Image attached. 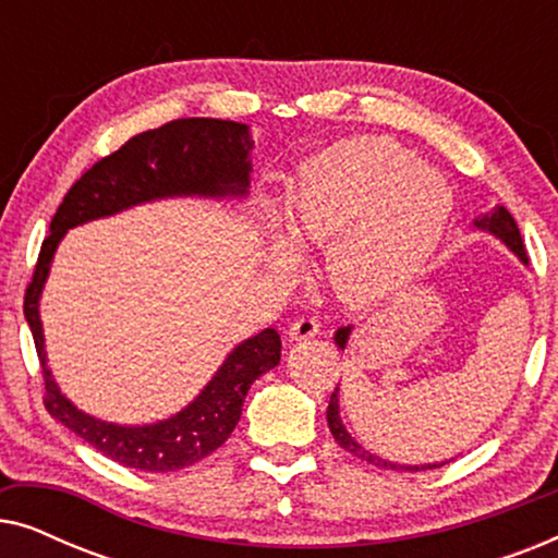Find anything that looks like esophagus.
I'll list each match as a JSON object with an SVG mask.
<instances>
[{
	"label": "esophagus",
	"mask_w": 558,
	"mask_h": 558,
	"mask_svg": "<svg viewBox=\"0 0 558 558\" xmlns=\"http://www.w3.org/2000/svg\"><path fill=\"white\" fill-rule=\"evenodd\" d=\"M319 327L323 325H319L315 317H300V319H294L292 327H289V338L296 342L310 340V338H315V335H319Z\"/></svg>",
	"instance_id": "obj_1"
}]
</instances>
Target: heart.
<instances>
[{
	"label": "heart",
	"instance_id": "1",
	"mask_svg": "<svg viewBox=\"0 0 558 558\" xmlns=\"http://www.w3.org/2000/svg\"><path fill=\"white\" fill-rule=\"evenodd\" d=\"M452 190L411 149L361 136L325 149L289 182L284 228L300 248L325 251L327 287L353 307L391 300L437 251ZM277 254L292 262L284 239Z\"/></svg>",
	"mask_w": 558,
	"mask_h": 558
}]
</instances>
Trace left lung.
Masks as SVG:
<instances>
[{"label":"left lung","instance_id":"8db88e82","mask_svg":"<svg viewBox=\"0 0 558 558\" xmlns=\"http://www.w3.org/2000/svg\"><path fill=\"white\" fill-rule=\"evenodd\" d=\"M475 228H477V231L493 233L495 239H500L502 243H506V246H508L510 251H513V254H515L518 258H521L523 264H529V256H525V246H523L521 231H518L513 216H510V213H508L506 208H502V205H495V208H493L490 213H485V216H480V218L475 220ZM350 330H353V327L348 325V327H340V330L335 332V342H338V348L345 350L348 338H350ZM338 391H340V388H335L332 396H330V407H327V424H330V432H332L335 441H338V445H340L342 449H345V452L355 454L357 460L371 462V464H376V468H386V470H409V472H418V470H434V468H441V464H447V462H439V464H437V462H434V464H396V462L384 460V457L368 452V449L361 447L353 437H350L348 429H345V424H342V418H340V396H338Z\"/></svg>","mask_w":558,"mask_h":558}]
</instances>
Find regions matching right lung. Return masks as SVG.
<instances>
[{
  "instance_id": "obj_1",
  "label": "right lung",
  "mask_w": 558,
  "mask_h": 558,
  "mask_svg": "<svg viewBox=\"0 0 558 558\" xmlns=\"http://www.w3.org/2000/svg\"><path fill=\"white\" fill-rule=\"evenodd\" d=\"M248 126L223 119H174L129 140L113 155L98 159L68 190L50 220L33 281L25 292V319L45 378V409L60 424L113 462L144 472H172L201 462L231 437L251 384L281 357V338L266 327L235 345L208 386L185 409L157 424L124 426L83 414L60 393L48 368L40 323V294L58 243L75 226L113 216L134 205L165 197H246L251 182Z\"/></svg>"
}]
</instances>
